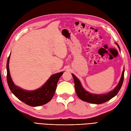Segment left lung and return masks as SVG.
<instances>
[{
    "instance_id": "obj_1",
    "label": "left lung",
    "mask_w": 131,
    "mask_h": 131,
    "mask_svg": "<svg viewBox=\"0 0 131 131\" xmlns=\"http://www.w3.org/2000/svg\"><path fill=\"white\" fill-rule=\"evenodd\" d=\"M116 44L118 46V48L120 50V48L118 45V43H116ZM124 72H125V68H123L122 75L121 77V79L118 85L112 91H110L108 93H103V94H95V93H92L87 91L83 88L81 83L79 80V79L76 78V76L75 75L72 73L73 80H74L75 88L76 94L81 100L87 102L94 104H101L105 103L114 97L118 93L121 88L123 82Z\"/></svg>"
}]
</instances>
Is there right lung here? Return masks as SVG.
<instances>
[{
    "label": "right lung",
    "instance_id": "add662e5",
    "mask_svg": "<svg viewBox=\"0 0 131 131\" xmlns=\"http://www.w3.org/2000/svg\"><path fill=\"white\" fill-rule=\"evenodd\" d=\"M10 57V54L8 57L6 63V78L9 88L13 94L26 105L32 107L45 105L51 101L55 94L59 80L63 73V72L62 71L52 75L41 88L32 91L25 90L16 86L13 81L9 67Z\"/></svg>",
    "mask_w": 131,
    "mask_h": 131
}]
</instances>
